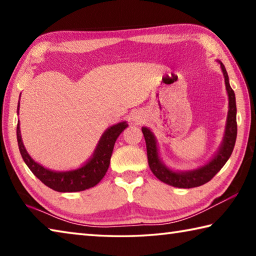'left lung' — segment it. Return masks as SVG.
Instances as JSON below:
<instances>
[{
	"label": "left lung",
	"instance_id": "1",
	"mask_svg": "<svg viewBox=\"0 0 256 256\" xmlns=\"http://www.w3.org/2000/svg\"><path fill=\"white\" fill-rule=\"evenodd\" d=\"M222 66L224 76V84H226V89L229 97V110L227 118L226 132H224V142L222 148L218 151L216 157L211 160L206 166L198 168L196 170L188 172H172L164 166L158 157L157 144H156L154 134L150 132L149 128H142V133H144L146 144V154H148V162L151 172L164 183L168 185L175 186V188H198L203 184L208 183L216 176L224 164L227 162V160L230 157L235 146L236 138H237V120H236V98L235 92L229 84V78L227 74L226 68L222 63Z\"/></svg>",
	"mask_w": 256,
	"mask_h": 256
}]
</instances>
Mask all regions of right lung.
Here are the masks:
<instances>
[{
	"label": "right lung",
	"mask_w": 256,
	"mask_h": 256,
	"mask_svg": "<svg viewBox=\"0 0 256 256\" xmlns=\"http://www.w3.org/2000/svg\"><path fill=\"white\" fill-rule=\"evenodd\" d=\"M126 126L128 124L122 122L112 125V128H108L104 133L100 141H99L94 157L84 167L71 172H53L46 170L40 164L34 162L27 151H26L22 140H21L19 123L18 126H16V138H18L21 157H22L26 164L38 180H42V183L52 190H58V192H80V190L94 188L106 175V172L110 164V157L115 142L120 136V134L126 128Z\"/></svg>",
	"instance_id": "1"
}]
</instances>
